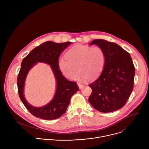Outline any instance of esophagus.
Segmentation results:
<instances>
[{"instance_id":"esophagus-1","label":"esophagus","mask_w":149,"mask_h":149,"mask_svg":"<svg viewBox=\"0 0 149 149\" xmlns=\"http://www.w3.org/2000/svg\"><path fill=\"white\" fill-rule=\"evenodd\" d=\"M78 87H79V89H82V88H84L85 86H84V85H82V84H80V83H78Z\"/></svg>"}]
</instances>
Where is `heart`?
Returning <instances> with one entry per match:
<instances>
[{
	"label": "heart",
	"mask_w": 149,
	"mask_h": 149,
	"mask_svg": "<svg viewBox=\"0 0 149 149\" xmlns=\"http://www.w3.org/2000/svg\"><path fill=\"white\" fill-rule=\"evenodd\" d=\"M65 58L59 59V65L66 77L75 79L79 71L82 79L91 81L102 73L106 55L104 49L100 47L78 44L67 52Z\"/></svg>",
	"instance_id": "b5f03b06"
}]
</instances>
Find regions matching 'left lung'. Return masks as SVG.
<instances>
[{
	"instance_id": "8db88e82",
	"label": "left lung",
	"mask_w": 149,
	"mask_h": 149,
	"mask_svg": "<svg viewBox=\"0 0 149 149\" xmlns=\"http://www.w3.org/2000/svg\"><path fill=\"white\" fill-rule=\"evenodd\" d=\"M94 44L104 49L106 60L100 76L89 85L92 93L88 101L100 112H113L128 100L133 89L135 68L130 54L117 44L97 39L90 44Z\"/></svg>"
}]
</instances>
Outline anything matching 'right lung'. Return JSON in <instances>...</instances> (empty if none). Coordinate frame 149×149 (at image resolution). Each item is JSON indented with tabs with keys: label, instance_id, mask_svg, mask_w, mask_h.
I'll list each match as a JSON object with an SVG mask.
<instances>
[{
	"label": "right lung",
	"instance_id": "add662e5",
	"mask_svg": "<svg viewBox=\"0 0 149 149\" xmlns=\"http://www.w3.org/2000/svg\"><path fill=\"white\" fill-rule=\"evenodd\" d=\"M71 43V42L64 43L45 42L31 51L21 63V68L17 79L19 95L27 110L36 117L44 120H54L60 117L65 113L71 97L79 90L75 82L67 79L59 68V56ZM37 62H44L49 65L57 82V89L53 99L41 108L33 107L27 102L24 97L26 76Z\"/></svg>",
	"mask_w": 149,
	"mask_h": 149
}]
</instances>
